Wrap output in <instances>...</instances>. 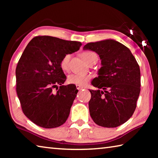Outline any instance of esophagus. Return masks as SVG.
Returning <instances> with one entry per match:
<instances>
[{
  "label": "esophagus",
  "instance_id": "obj_1",
  "mask_svg": "<svg viewBox=\"0 0 158 158\" xmlns=\"http://www.w3.org/2000/svg\"><path fill=\"white\" fill-rule=\"evenodd\" d=\"M76 88H77V89H78V90H81V89H84V87L81 86V85H76Z\"/></svg>",
  "mask_w": 158,
  "mask_h": 158
}]
</instances>
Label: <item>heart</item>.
<instances>
[{
    "mask_svg": "<svg viewBox=\"0 0 158 158\" xmlns=\"http://www.w3.org/2000/svg\"><path fill=\"white\" fill-rule=\"evenodd\" d=\"M81 56L85 62L89 64L95 58H98L97 54L95 52L90 51H85L81 53ZM70 59V55L65 54L60 60L59 65L63 71H68L69 69V62ZM91 79L90 74H71L68 77V82L70 84H75L79 85H85L87 84L89 80Z\"/></svg>",
    "mask_w": 158,
    "mask_h": 158,
    "instance_id": "obj_1",
    "label": "heart"
}]
</instances>
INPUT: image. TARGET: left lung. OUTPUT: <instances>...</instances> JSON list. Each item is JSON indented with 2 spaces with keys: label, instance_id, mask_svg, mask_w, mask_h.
<instances>
[{
  "label": "left lung",
  "instance_id": "left-lung-1",
  "mask_svg": "<svg viewBox=\"0 0 158 158\" xmlns=\"http://www.w3.org/2000/svg\"><path fill=\"white\" fill-rule=\"evenodd\" d=\"M84 49L92 50L101 59L98 77L93 80L97 90H90V116L102 127H116L132 116L140 93V69L130 50L114 40L90 42Z\"/></svg>",
  "mask_w": 158,
  "mask_h": 158
}]
</instances>
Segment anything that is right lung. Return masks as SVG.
<instances>
[{"label":"right lung","instance_id":"add662e5","mask_svg":"<svg viewBox=\"0 0 158 158\" xmlns=\"http://www.w3.org/2000/svg\"><path fill=\"white\" fill-rule=\"evenodd\" d=\"M81 46L79 42L44 35L35 37L23 51L16 68V90L23 114L38 126L57 127L68 119L78 90L63 85L66 77L59 63Z\"/></svg>","mask_w":158,"mask_h":158}]
</instances>
